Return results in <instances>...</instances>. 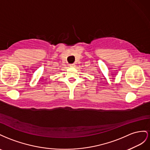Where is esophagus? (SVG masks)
I'll list each match as a JSON object with an SVG mask.
<instances>
[{"label": "esophagus", "mask_w": 150, "mask_h": 150, "mask_svg": "<svg viewBox=\"0 0 150 150\" xmlns=\"http://www.w3.org/2000/svg\"><path fill=\"white\" fill-rule=\"evenodd\" d=\"M69 66L71 68H74V67H75V65L74 63H71V64H69Z\"/></svg>", "instance_id": "obj_1"}]
</instances>
